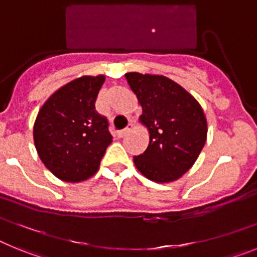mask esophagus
<instances>
[{"label":"esophagus","instance_id":"obj_1","mask_svg":"<svg viewBox=\"0 0 257 257\" xmlns=\"http://www.w3.org/2000/svg\"><path fill=\"white\" fill-rule=\"evenodd\" d=\"M133 127H134V124L130 122V123L127 124V127H124L123 130H119V131H118V133H117L118 138H123V136L126 135V134L131 130V128H133Z\"/></svg>","mask_w":257,"mask_h":257}]
</instances>
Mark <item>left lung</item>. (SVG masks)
Instances as JSON below:
<instances>
[{"instance_id": "1", "label": "left lung", "mask_w": 257, "mask_h": 257, "mask_svg": "<svg viewBox=\"0 0 257 257\" xmlns=\"http://www.w3.org/2000/svg\"><path fill=\"white\" fill-rule=\"evenodd\" d=\"M126 79L143 106L140 121L151 142L134 162L145 178L157 183L179 179L196 162L206 143L207 122L198 101L163 76L127 73Z\"/></svg>"}]
</instances>
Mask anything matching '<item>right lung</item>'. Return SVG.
Returning <instances> with one entry per match:
<instances>
[{
	"mask_svg": "<svg viewBox=\"0 0 257 257\" xmlns=\"http://www.w3.org/2000/svg\"><path fill=\"white\" fill-rule=\"evenodd\" d=\"M104 79H74L54 92L38 112L33 127L36 149L61 180L77 183L92 176L112 143L108 119L95 109Z\"/></svg>",
	"mask_w": 257,
	"mask_h": 257,
	"instance_id": "1",
	"label": "right lung"
}]
</instances>
